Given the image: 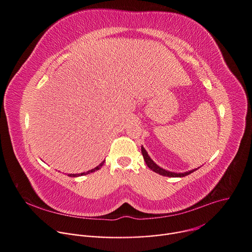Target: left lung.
Returning a JSON list of instances; mask_svg holds the SVG:
<instances>
[{"label":"left lung","instance_id":"1","mask_svg":"<svg viewBox=\"0 0 252 252\" xmlns=\"http://www.w3.org/2000/svg\"><path fill=\"white\" fill-rule=\"evenodd\" d=\"M141 154L143 156V158L145 160V164L147 165V167H149L151 170H153L154 172H156L157 174H159L161 176H167V177H185L191 173H193L194 171H196L197 169H194V170H191V171H188V172H185V173H174V172H170V171H167L165 169H162L160 167H158L156 162L151 158V157L149 156V154L146 153V151L144 150V147L141 146ZM199 169V168H198Z\"/></svg>","mask_w":252,"mask_h":252}]
</instances>
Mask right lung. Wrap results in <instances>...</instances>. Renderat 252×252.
<instances>
[{
    "instance_id": "right-lung-1",
    "label": "right lung",
    "mask_w": 252,
    "mask_h": 252,
    "mask_svg": "<svg viewBox=\"0 0 252 252\" xmlns=\"http://www.w3.org/2000/svg\"><path fill=\"white\" fill-rule=\"evenodd\" d=\"M103 164H105V160H102L97 167H95L94 169H92L91 171H87L86 173H80V174H69L68 176H69V177H79V176H83V175H86V174H91V173H94V172H95V171L99 170V169L102 167V165H103Z\"/></svg>"
}]
</instances>
